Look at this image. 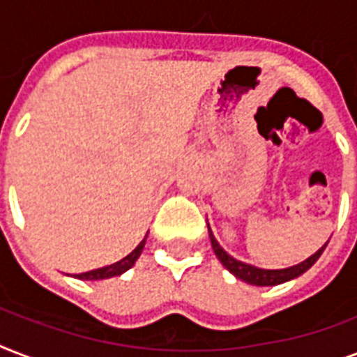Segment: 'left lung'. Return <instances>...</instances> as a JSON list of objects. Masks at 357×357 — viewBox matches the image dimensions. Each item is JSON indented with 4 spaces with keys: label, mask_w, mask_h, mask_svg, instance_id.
<instances>
[{
    "label": "left lung",
    "mask_w": 357,
    "mask_h": 357,
    "mask_svg": "<svg viewBox=\"0 0 357 357\" xmlns=\"http://www.w3.org/2000/svg\"><path fill=\"white\" fill-rule=\"evenodd\" d=\"M207 229H209V238H211V246L215 250V255L218 257V261L222 263L224 268H228L235 278L243 280V282L250 283V285H257V287H272V285H280V283H285L289 280H294V278L302 276L307 268L315 265V261L321 257V254L326 248V244H322L321 248L317 250L315 254L310 255L307 259H304L298 265L287 266V268H259V266L250 265V263H243V261L235 259L226 252V250L218 244V241L213 235L209 224H207Z\"/></svg>",
    "instance_id": "8db88e82"
}]
</instances>
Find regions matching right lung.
Returning <instances> with one entry per match:
<instances>
[{
  "mask_svg": "<svg viewBox=\"0 0 357 357\" xmlns=\"http://www.w3.org/2000/svg\"><path fill=\"white\" fill-rule=\"evenodd\" d=\"M146 238H148V234H146V237L140 241L139 246H137V248H135L131 254L126 255L123 259L116 261V263H113V265L102 266V268H94V271L74 274V278H77V280H85V282H98V280H107V278L120 276V274H123L126 271H129V268H131V266L137 263V259H139L140 254H142V248H144Z\"/></svg>",
  "mask_w": 357,
  "mask_h": 357,
  "instance_id": "obj_1",
  "label": "right lung"
}]
</instances>
